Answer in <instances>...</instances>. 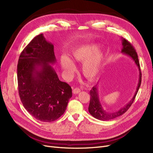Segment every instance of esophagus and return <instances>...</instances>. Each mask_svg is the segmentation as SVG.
<instances>
[{
    "label": "esophagus",
    "mask_w": 153,
    "mask_h": 153,
    "mask_svg": "<svg viewBox=\"0 0 153 153\" xmlns=\"http://www.w3.org/2000/svg\"><path fill=\"white\" fill-rule=\"evenodd\" d=\"M73 94H79L80 92H81V89H79V88H75V89H74V90H73Z\"/></svg>",
    "instance_id": "1"
}]
</instances>
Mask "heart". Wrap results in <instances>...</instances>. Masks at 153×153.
<instances>
[{
	"label": "heart",
	"mask_w": 153,
	"mask_h": 153,
	"mask_svg": "<svg viewBox=\"0 0 153 153\" xmlns=\"http://www.w3.org/2000/svg\"><path fill=\"white\" fill-rule=\"evenodd\" d=\"M72 57L75 63H82L81 71L83 76L90 81H94L101 71L105 54L103 50L99 49V45L90 44L75 50L72 53ZM61 66L68 77H71L76 71L74 63L66 56L61 58Z\"/></svg>",
	"instance_id": "1"
}]
</instances>
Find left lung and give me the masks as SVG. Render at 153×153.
Returning <instances> with one entry per match:
<instances>
[{
	"label": "left lung",
	"mask_w": 153,
	"mask_h": 153,
	"mask_svg": "<svg viewBox=\"0 0 153 153\" xmlns=\"http://www.w3.org/2000/svg\"><path fill=\"white\" fill-rule=\"evenodd\" d=\"M122 53L125 55H127L130 57L133 61L134 62L136 66L138 67L139 70V80L136 90L134 93V95L133 98L130 100V102H128L126 105L121 108L120 109L114 111L108 112L104 110L101 105L100 100H99V95L98 91V82L95 86L92 87V89L90 91L91 95V100L89 106V111L90 114L93 116L94 118H97L102 121H108L112 119H114L120 115H123L124 113L129 109V108L132 105L133 102L135 99L136 94L138 93V91L140 89V87L141 83V72L140 69V62L138 58L137 53L136 52L134 47L128 42L126 39L123 38H122Z\"/></svg>",
	"instance_id": "1"
}]
</instances>
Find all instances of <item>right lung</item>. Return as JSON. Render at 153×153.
<instances>
[{
	"label": "right lung",
	"mask_w": 153,
	"mask_h": 153,
	"mask_svg": "<svg viewBox=\"0 0 153 153\" xmlns=\"http://www.w3.org/2000/svg\"><path fill=\"white\" fill-rule=\"evenodd\" d=\"M56 59L54 46L43 34L35 37L20 55L17 65L19 93L23 107L36 120L51 122L66 110L72 89L59 81L51 64Z\"/></svg>",
	"instance_id": "add662e5"
}]
</instances>
